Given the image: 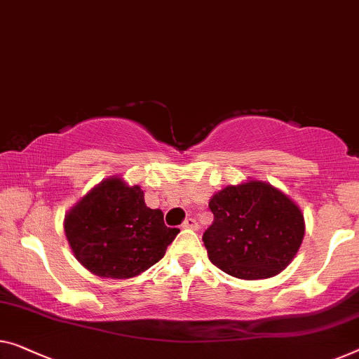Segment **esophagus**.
<instances>
[{
  "mask_svg": "<svg viewBox=\"0 0 359 359\" xmlns=\"http://www.w3.org/2000/svg\"><path fill=\"white\" fill-rule=\"evenodd\" d=\"M182 227H184V229H191V231H196L198 222L195 221L194 217H189V219H185L184 224H182Z\"/></svg>",
  "mask_w": 359,
  "mask_h": 359,
  "instance_id": "obj_1",
  "label": "esophagus"
}]
</instances>
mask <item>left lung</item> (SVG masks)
I'll use <instances>...</instances> for the list:
<instances>
[{
  "label": "left lung",
  "instance_id": "1",
  "mask_svg": "<svg viewBox=\"0 0 359 359\" xmlns=\"http://www.w3.org/2000/svg\"><path fill=\"white\" fill-rule=\"evenodd\" d=\"M214 221L203 233L211 263L245 280L274 277L295 258L304 217L292 198L267 182L247 180L211 196Z\"/></svg>",
  "mask_w": 359,
  "mask_h": 359
}]
</instances>
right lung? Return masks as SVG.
I'll return each mask as SVG.
<instances>
[{
  "label": "right lung",
  "mask_w": 359,
  "mask_h": 359,
  "mask_svg": "<svg viewBox=\"0 0 359 359\" xmlns=\"http://www.w3.org/2000/svg\"><path fill=\"white\" fill-rule=\"evenodd\" d=\"M69 247L85 269L106 279L140 276L163 258L179 229L145 205L138 185L119 175L101 180L64 217Z\"/></svg>",
  "instance_id": "add662e5"
}]
</instances>
